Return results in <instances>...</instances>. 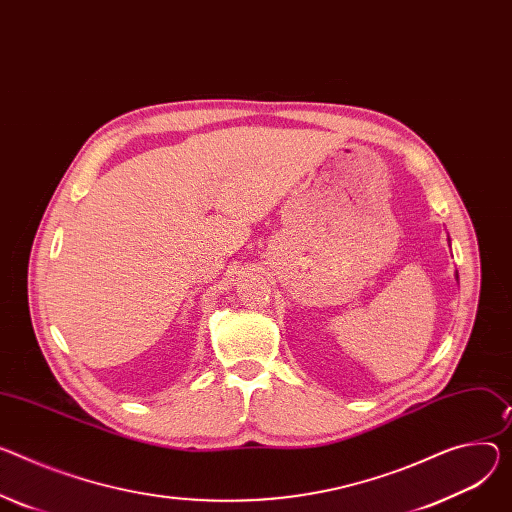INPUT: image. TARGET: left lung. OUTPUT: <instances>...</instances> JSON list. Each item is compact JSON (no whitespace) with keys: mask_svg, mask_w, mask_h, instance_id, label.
I'll return each instance as SVG.
<instances>
[{"mask_svg":"<svg viewBox=\"0 0 512 512\" xmlns=\"http://www.w3.org/2000/svg\"><path fill=\"white\" fill-rule=\"evenodd\" d=\"M455 277H457V271H455Z\"/></svg>","mask_w":512,"mask_h":512,"instance_id":"1","label":"left lung"}]
</instances>
